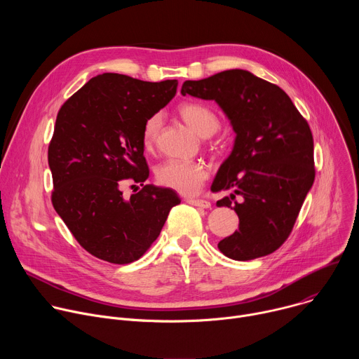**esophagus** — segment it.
<instances>
[{"mask_svg": "<svg viewBox=\"0 0 359 359\" xmlns=\"http://www.w3.org/2000/svg\"><path fill=\"white\" fill-rule=\"evenodd\" d=\"M186 203L191 204V206H196V208H201V209H210L212 208V203L204 200V198H191V197H186L184 198Z\"/></svg>", "mask_w": 359, "mask_h": 359, "instance_id": "esophagus-1", "label": "esophagus"}]
</instances>
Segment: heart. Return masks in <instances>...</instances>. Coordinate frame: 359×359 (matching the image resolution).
I'll list each match as a JSON object with an SVG mask.
<instances>
[{"instance_id":"obj_1","label":"heart","mask_w":359,"mask_h":359,"mask_svg":"<svg viewBox=\"0 0 359 359\" xmlns=\"http://www.w3.org/2000/svg\"><path fill=\"white\" fill-rule=\"evenodd\" d=\"M180 118L200 136L208 137L220 128V119L209 107L197 102H184L179 108ZM162 128L161 114L151 115L142 129V146L144 150H153L156 146ZM209 168L198 161L169 159L156 169V179L161 184L173 189L182 194H194L209 179Z\"/></svg>"}]
</instances>
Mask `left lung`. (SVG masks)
<instances>
[{"label": "left lung", "mask_w": 359, "mask_h": 359, "mask_svg": "<svg viewBox=\"0 0 359 359\" xmlns=\"http://www.w3.org/2000/svg\"><path fill=\"white\" fill-rule=\"evenodd\" d=\"M182 95L216 100L236 132L212 191L233 190L217 206L234 209L240 224L219 250L238 262L271 254L292 231L316 179L309 123L280 86L244 69L186 81Z\"/></svg>", "instance_id": "8db88e82"}]
</instances>
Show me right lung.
<instances>
[{"instance_id": "1", "label": "right lung", "mask_w": 359, "mask_h": 359, "mask_svg": "<svg viewBox=\"0 0 359 359\" xmlns=\"http://www.w3.org/2000/svg\"><path fill=\"white\" fill-rule=\"evenodd\" d=\"M176 89V79L146 82L108 72L89 79L57 115L48 147L50 200L76 241L100 260H139L180 203L175 190L144 183L142 146L144 122ZM125 184L142 189L126 199Z\"/></svg>"}]
</instances>
